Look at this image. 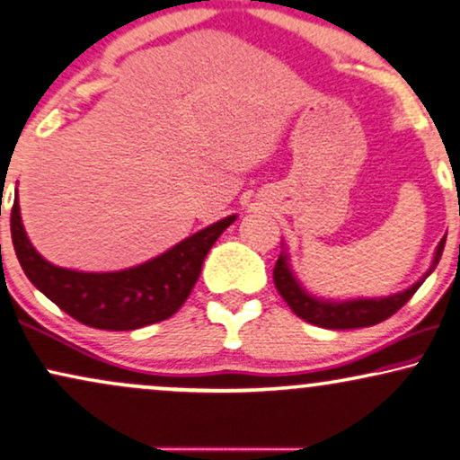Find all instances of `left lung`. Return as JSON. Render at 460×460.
I'll list each match as a JSON object with an SVG mask.
<instances>
[{
  "label": "left lung",
  "mask_w": 460,
  "mask_h": 460,
  "mask_svg": "<svg viewBox=\"0 0 460 460\" xmlns=\"http://www.w3.org/2000/svg\"><path fill=\"white\" fill-rule=\"evenodd\" d=\"M285 244V243H283ZM446 236L441 238L435 247L433 261L429 270L408 289L397 291V294L383 297H349V300H332V297H319L304 288L300 279L296 277L291 268L288 249H283L274 264V285L288 306L294 310L297 317L308 321V323L325 327V330H355V327H369L380 323L395 314L405 302L416 294V289L425 283V279L435 270L438 261L444 252Z\"/></svg>",
  "instance_id": "8db88e82"
}]
</instances>
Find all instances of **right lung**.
<instances>
[{"mask_svg":"<svg viewBox=\"0 0 460 460\" xmlns=\"http://www.w3.org/2000/svg\"><path fill=\"white\" fill-rule=\"evenodd\" d=\"M228 216L183 238L143 264L113 272H82L55 266L29 241L21 217L19 190L10 216L12 243L27 279L58 308L88 327L128 332L175 314L188 300L208 249L234 222Z\"/></svg>","mask_w":460,"mask_h":460,"instance_id":"add662e5","label":"right lung"}]
</instances>
